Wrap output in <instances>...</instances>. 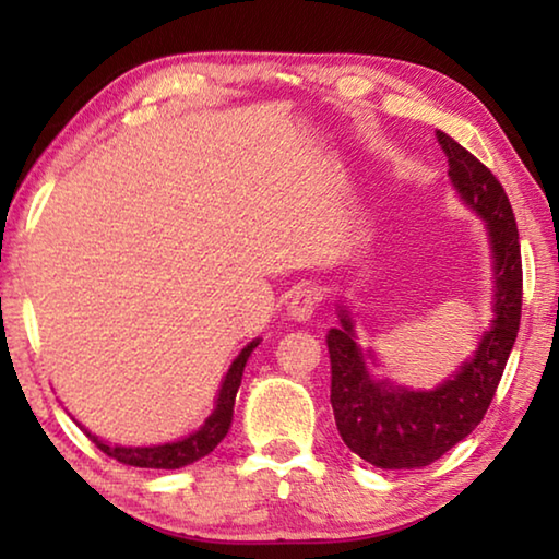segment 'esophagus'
<instances>
[{"label":"esophagus","instance_id":"obj_1","mask_svg":"<svg viewBox=\"0 0 559 559\" xmlns=\"http://www.w3.org/2000/svg\"><path fill=\"white\" fill-rule=\"evenodd\" d=\"M318 306V290L316 288H298L296 296L288 302V316L298 323H308L316 313Z\"/></svg>","mask_w":559,"mask_h":559}]
</instances>
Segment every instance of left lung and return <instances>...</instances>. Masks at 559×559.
I'll use <instances>...</instances> for the list:
<instances>
[{
    "mask_svg": "<svg viewBox=\"0 0 559 559\" xmlns=\"http://www.w3.org/2000/svg\"><path fill=\"white\" fill-rule=\"evenodd\" d=\"M449 157V179L463 206L486 226L490 253V320L473 355L431 390L396 384L380 374L372 347H362L357 320L345 300L335 302L330 328L335 424L349 451L377 468H421L441 459L478 427L515 345L523 306V266L513 210L506 189L466 147L439 130Z\"/></svg>",
    "mask_w": 559,
    "mask_h": 559,
    "instance_id": "obj_1",
    "label": "left lung"
}]
</instances>
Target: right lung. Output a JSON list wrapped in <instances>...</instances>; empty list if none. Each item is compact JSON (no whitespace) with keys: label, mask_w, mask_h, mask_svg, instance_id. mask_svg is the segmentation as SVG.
<instances>
[{"label":"right lung","mask_w":559,"mask_h":559,"mask_svg":"<svg viewBox=\"0 0 559 559\" xmlns=\"http://www.w3.org/2000/svg\"><path fill=\"white\" fill-rule=\"evenodd\" d=\"M259 345H261V337H253L251 343L234 357V362L224 374L219 392H216L212 414L200 424V429H194L182 439L167 441V443H153V447H120V443L98 439L96 433H91L86 427H81V424L79 427L88 433V439L96 443L103 453H108L110 459H116L120 463H128V466L167 468V471L189 466V463L200 461L206 456V453H212L216 447H219L226 433H229L231 421H234V402H236V392H239L241 386L243 367Z\"/></svg>","instance_id":"right-lung-1"}]
</instances>
